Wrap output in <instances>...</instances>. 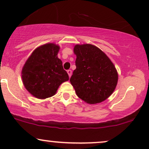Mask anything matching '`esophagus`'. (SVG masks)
Segmentation results:
<instances>
[{
	"mask_svg": "<svg viewBox=\"0 0 149 149\" xmlns=\"http://www.w3.org/2000/svg\"><path fill=\"white\" fill-rule=\"evenodd\" d=\"M67 72H68L69 77H70L71 75H72V70H67Z\"/></svg>",
	"mask_w": 149,
	"mask_h": 149,
	"instance_id": "obj_1",
	"label": "esophagus"
}]
</instances>
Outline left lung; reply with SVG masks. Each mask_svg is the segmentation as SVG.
<instances>
[{
	"label": "left lung",
	"instance_id": "obj_1",
	"mask_svg": "<svg viewBox=\"0 0 149 149\" xmlns=\"http://www.w3.org/2000/svg\"><path fill=\"white\" fill-rule=\"evenodd\" d=\"M76 69L70 81L77 96L89 104L100 103L115 90L118 74L107 55L90 44L76 45Z\"/></svg>",
	"mask_w": 149,
	"mask_h": 149
}]
</instances>
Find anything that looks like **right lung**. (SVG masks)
<instances>
[{
    "instance_id": "obj_1",
    "label": "right lung",
    "mask_w": 149,
    "mask_h": 149,
    "mask_svg": "<svg viewBox=\"0 0 149 149\" xmlns=\"http://www.w3.org/2000/svg\"><path fill=\"white\" fill-rule=\"evenodd\" d=\"M60 47L47 43L36 49L22 69L26 89L34 97L45 99L56 94L59 86L68 81L62 62L57 56Z\"/></svg>"
}]
</instances>
